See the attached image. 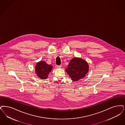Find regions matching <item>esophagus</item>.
<instances>
[{"label": "esophagus", "mask_w": 125, "mask_h": 125, "mask_svg": "<svg viewBox=\"0 0 125 125\" xmlns=\"http://www.w3.org/2000/svg\"><path fill=\"white\" fill-rule=\"evenodd\" d=\"M56 67L58 68H60L61 67V65H56Z\"/></svg>", "instance_id": "esophagus-1"}]
</instances>
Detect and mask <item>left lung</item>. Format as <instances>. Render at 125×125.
Here are the masks:
<instances>
[{
	"mask_svg": "<svg viewBox=\"0 0 125 125\" xmlns=\"http://www.w3.org/2000/svg\"><path fill=\"white\" fill-rule=\"evenodd\" d=\"M87 63L80 58H74L70 61L65 71L73 81H78L85 77L88 71Z\"/></svg>",
	"mask_w": 125,
	"mask_h": 125,
	"instance_id": "left-lung-1",
	"label": "left lung"
}]
</instances>
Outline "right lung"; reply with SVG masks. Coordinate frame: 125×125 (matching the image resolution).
I'll return each instance as SVG.
<instances>
[{"label": "right lung", "mask_w": 125, "mask_h": 125, "mask_svg": "<svg viewBox=\"0 0 125 125\" xmlns=\"http://www.w3.org/2000/svg\"><path fill=\"white\" fill-rule=\"evenodd\" d=\"M52 68L51 65H48L43 61L38 63L35 67L36 73L37 76L41 79H45Z\"/></svg>", "instance_id": "add662e5"}]
</instances>
